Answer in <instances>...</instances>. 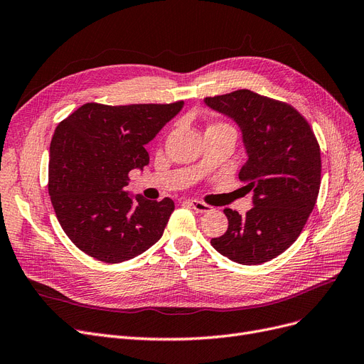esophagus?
I'll return each mask as SVG.
<instances>
[{
  "label": "esophagus",
  "instance_id": "1",
  "mask_svg": "<svg viewBox=\"0 0 364 364\" xmlns=\"http://www.w3.org/2000/svg\"><path fill=\"white\" fill-rule=\"evenodd\" d=\"M186 203H188V205H190L194 210H197V212H209V210L212 209L209 205H206V203L198 201V200H188Z\"/></svg>",
  "mask_w": 364,
  "mask_h": 364
}]
</instances>
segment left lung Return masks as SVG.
<instances>
[{
  "label": "left lung",
  "mask_w": 364,
  "mask_h": 364,
  "mask_svg": "<svg viewBox=\"0 0 364 364\" xmlns=\"http://www.w3.org/2000/svg\"><path fill=\"white\" fill-rule=\"evenodd\" d=\"M235 121L248 159L239 171L254 208L245 216L224 209L228 228L210 240L239 264H261L291 246L315 206L321 154L308 121L289 105L248 90L205 98Z\"/></svg>",
  "instance_id": "obj_1"
}]
</instances>
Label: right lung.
I'll use <instances>...</instances> for the list:
<instances>
[{"instance_id": "1", "label": "right lung", "mask_w": 364, "mask_h": 364, "mask_svg": "<svg viewBox=\"0 0 364 364\" xmlns=\"http://www.w3.org/2000/svg\"><path fill=\"white\" fill-rule=\"evenodd\" d=\"M183 107L88 103L56 127L49 196L58 221L80 251L105 263L132 259L161 239L174 203L125 190L128 173L149 164L144 149Z\"/></svg>"}]
</instances>
